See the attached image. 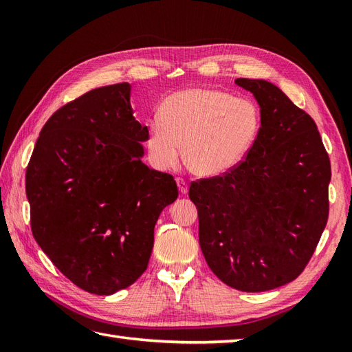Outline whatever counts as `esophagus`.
Wrapping results in <instances>:
<instances>
[{
  "label": "esophagus",
  "mask_w": 352,
  "mask_h": 352,
  "mask_svg": "<svg viewBox=\"0 0 352 352\" xmlns=\"http://www.w3.org/2000/svg\"><path fill=\"white\" fill-rule=\"evenodd\" d=\"M177 186H178V190L182 192V195H186V193H188L189 186L186 183V180H183V178H177Z\"/></svg>",
  "instance_id": "34e87169"
}]
</instances>
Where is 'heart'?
Returning <instances> with one entry per match:
<instances>
[{"instance_id":"1","label":"heart","mask_w":352,"mask_h":352,"mask_svg":"<svg viewBox=\"0 0 352 352\" xmlns=\"http://www.w3.org/2000/svg\"><path fill=\"white\" fill-rule=\"evenodd\" d=\"M159 119L148 124L145 148L155 169L174 168L180 159L198 177L227 174L250 154L261 129L258 104L210 87L172 94Z\"/></svg>"}]
</instances>
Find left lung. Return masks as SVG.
<instances>
[{
  "label": "left lung",
  "mask_w": 352,
  "mask_h": 352,
  "mask_svg": "<svg viewBox=\"0 0 352 352\" xmlns=\"http://www.w3.org/2000/svg\"><path fill=\"white\" fill-rule=\"evenodd\" d=\"M261 110L246 159L222 177L193 182L199 246L221 281L242 292L300 275L328 219L330 159L315 121L266 80L237 78Z\"/></svg>",
  "instance_id": "8db88e82"
}]
</instances>
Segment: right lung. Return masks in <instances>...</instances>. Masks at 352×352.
Here are the masks:
<instances>
[{"instance_id": "1", "label": "right lung", "mask_w": 352, "mask_h": 352, "mask_svg": "<svg viewBox=\"0 0 352 352\" xmlns=\"http://www.w3.org/2000/svg\"><path fill=\"white\" fill-rule=\"evenodd\" d=\"M131 86L94 89L52 115L27 166L37 245L66 278L111 295L145 272L174 177L142 162L146 126L133 116Z\"/></svg>"}]
</instances>
